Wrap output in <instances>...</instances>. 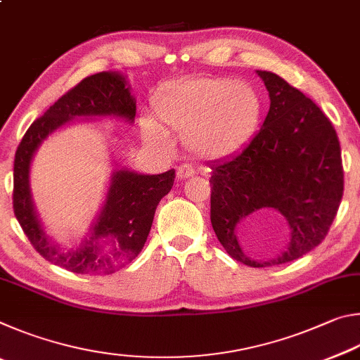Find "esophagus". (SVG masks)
I'll return each mask as SVG.
<instances>
[{
  "mask_svg": "<svg viewBox=\"0 0 360 360\" xmlns=\"http://www.w3.org/2000/svg\"><path fill=\"white\" fill-rule=\"evenodd\" d=\"M195 172L193 168L191 165H187V163H184V165H181L178 168V172H176V176H178V179H186V178H191V176H193Z\"/></svg>",
  "mask_w": 360,
  "mask_h": 360,
  "instance_id": "1",
  "label": "esophagus"
}]
</instances>
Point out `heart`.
Returning a JSON list of instances; mask_svg holds the SVG:
<instances>
[{"mask_svg": "<svg viewBox=\"0 0 360 360\" xmlns=\"http://www.w3.org/2000/svg\"><path fill=\"white\" fill-rule=\"evenodd\" d=\"M157 120L184 133L186 148L203 160L235 157L257 133L262 98L246 81L230 77H192L169 85L152 103ZM143 136L165 143L167 133L154 119H141Z\"/></svg>", "mask_w": 360, "mask_h": 360, "instance_id": "heart-1", "label": "heart"}]
</instances>
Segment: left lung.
Wrapping results in <instances>:
<instances>
[{"instance_id":"obj_1","label":"left lung","mask_w":360,"mask_h":360,"mask_svg":"<svg viewBox=\"0 0 360 360\" xmlns=\"http://www.w3.org/2000/svg\"><path fill=\"white\" fill-rule=\"evenodd\" d=\"M270 109L240 154L211 163V224L231 257L248 266L292 262L326 238L343 197L337 131L326 114L270 71H255ZM276 210L291 230L288 246L271 259H254L240 246L239 224L254 212Z\"/></svg>"}]
</instances>
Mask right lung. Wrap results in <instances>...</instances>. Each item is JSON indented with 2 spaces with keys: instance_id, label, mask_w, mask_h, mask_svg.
Here are the masks:
<instances>
[{
  "instance_id": "right-lung-1",
  "label": "right lung",
  "mask_w": 360,
  "mask_h": 360,
  "mask_svg": "<svg viewBox=\"0 0 360 360\" xmlns=\"http://www.w3.org/2000/svg\"><path fill=\"white\" fill-rule=\"evenodd\" d=\"M136 98L127 76L103 71L85 77L34 120L17 148L14 158V214L30 243L46 260L72 273L111 275L138 257L148 240L157 205L172 191L174 169L143 174L120 167L111 152L112 172L105 200L81 243L60 245L46 230L32 193V163L36 152L53 133L79 120L120 119L135 122Z\"/></svg>"
}]
</instances>
